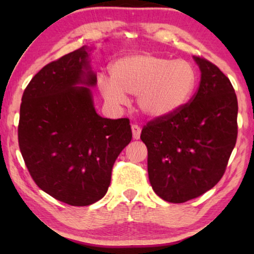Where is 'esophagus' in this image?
Here are the masks:
<instances>
[{
	"label": "esophagus",
	"instance_id": "1",
	"mask_svg": "<svg viewBox=\"0 0 254 254\" xmlns=\"http://www.w3.org/2000/svg\"><path fill=\"white\" fill-rule=\"evenodd\" d=\"M131 133H133V137L135 140H138L141 135V127L137 125H131Z\"/></svg>",
	"mask_w": 254,
	"mask_h": 254
}]
</instances>
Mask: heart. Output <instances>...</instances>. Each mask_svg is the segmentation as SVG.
<instances>
[{
	"instance_id": "heart-1",
	"label": "heart",
	"mask_w": 254,
	"mask_h": 254,
	"mask_svg": "<svg viewBox=\"0 0 254 254\" xmlns=\"http://www.w3.org/2000/svg\"><path fill=\"white\" fill-rule=\"evenodd\" d=\"M111 78L100 76L98 88L112 106L126 103V95L137 96V106L149 118H164L182 109L196 84L195 69L186 60L154 54L118 59L110 69Z\"/></svg>"
}]
</instances>
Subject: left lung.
<instances>
[{
	"instance_id": "left-lung-1",
	"label": "left lung",
	"mask_w": 254,
	"mask_h": 254,
	"mask_svg": "<svg viewBox=\"0 0 254 254\" xmlns=\"http://www.w3.org/2000/svg\"><path fill=\"white\" fill-rule=\"evenodd\" d=\"M193 58L201 79L190 102L171 116L149 121L141 133L152 190L172 203L195 199L220 182L238 133L231 82L210 61Z\"/></svg>"
}]
</instances>
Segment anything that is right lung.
I'll use <instances>...</instances> for the list:
<instances>
[{
	"mask_svg": "<svg viewBox=\"0 0 254 254\" xmlns=\"http://www.w3.org/2000/svg\"><path fill=\"white\" fill-rule=\"evenodd\" d=\"M88 48L81 47L40 69L24 90L18 143L38 187L61 202L89 206L105 195L114 162L131 140L129 119L96 113L97 77Z\"/></svg>",
	"mask_w": 254,
	"mask_h": 254,
	"instance_id": "obj_1",
	"label": "right lung"
}]
</instances>
